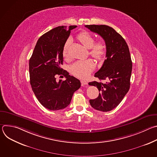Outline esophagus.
I'll use <instances>...</instances> for the list:
<instances>
[{"mask_svg":"<svg viewBox=\"0 0 157 157\" xmlns=\"http://www.w3.org/2000/svg\"><path fill=\"white\" fill-rule=\"evenodd\" d=\"M81 83L82 86H84V85L87 84V82L86 81H84V80H81Z\"/></svg>","mask_w":157,"mask_h":157,"instance_id":"obj_1","label":"esophagus"}]
</instances>
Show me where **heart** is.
Segmentation results:
<instances>
[{
    "label": "heart",
    "mask_w": 157,
    "mask_h": 157,
    "mask_svg": "<svg viewBox=\"0 0 157 157\" xmlns=\"http://www.w3.org/2000/svg\"><path fill=\"white\" fill-rule=\"evenodd\" d=\"M78 40L87 49H89V55L97 60L104 58L106 52V46L103 41H98L96 43L94 38L87 32H83L78 35ZM70 40H67L63 48V56L65 59H68V53ZM95 68L94 63L92 59H89L83 61H78L71 66V72L79 78H86Z\"/></svg>",
    "instance_id": "b5f03b06"
}]
</instances>
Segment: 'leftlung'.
I'll use <instances>...</instances> for the list:
<instances>
[{"instance_id":"obj_1","label":"left lung","mask_w":157,"mask_h":157,"mask_svg":"<svg viewBox=\"0 0 157 157\" xmlns=\"http://www.w3.org/2000/svg\"><path fill=\"white\" fill-rule=\"evenodd\" d=\"M85 27L99 35L106 46V59L94 76L107 82H89L100 92L96 99L89 100V103L98 110L108 112L121 103L129 90L132 69L129 49L123 37L112 27L105 25Z\"/></svg>"}]
</instances>
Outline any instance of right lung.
<instances>
[{
  "label": "right lung",
  "mask_w": 157,
  "mask_h": 157,
  "mask_svg": "<svg viewBox=\"0 0 157 157\" xmlns=\"http://www.w3.org/2000/svg\"><path fill=\"white\" fill-rule=\"evenodd\" d=\"M76 25L59 26L40 37L29 60L30 80L32 90L40 104L52 110L66 108L71 102L81 82L61 68L63 48L71 30ZM64 76L66 80L58 82L56 76Z\"/></svg>",
  "instance_id": "1"
}]
</instances>
